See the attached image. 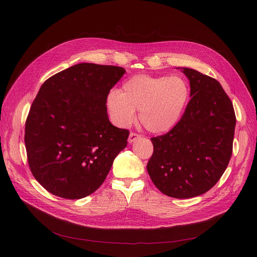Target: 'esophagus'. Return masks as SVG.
Listing matches in <instances>:
<instances>
[{
	"label": "esophagus",
	"mask_w": 257,
	"mask_h": 257,
	"mask_svg": "<svg viewBox=\"0 0 257 257\" xmlns=\"http://www.w3.org/2000/svg\"><path fill=\"white\" fill-rule=\"evenodd\" d=\"M140 138H141V134L136 133V132H130L128 142H129V143H133L134 141H137V140H138V139H140Z\"/></svg>",
	"instance_id": "34e87169"
}]
</instances>
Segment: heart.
<instances>
[{
    "label": "heart",
    "instance_id": "obj_1",
    "mask_svg": "<svg viewBox=\"0 0 257 257\" xmlns=\"http://www.w3.org/2000/svg\"><path fill=\"white\" fill-rule=\"evenodd\" d=\"M190 86L180 76L136 75L106 98V107L119 127H128L140 110L142 125L150 132L165 133L176 125L190 99Z\"/></svg>",
    "mask_w": 257,
    "mask_h": 257
}]
</instances>
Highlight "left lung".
Segmentation results:
<instances>
[{"mask_svg": "<svg viewBox=\"0 0 257 257\" xmlns=\"http://www.w3.org/2000/svg\"><path fill=\"white\" fill-rule=\"evenodd\" d=\"M191 100L169 132L152 138L147 171L158 190L187 199L208 192L227 169L232 154L236 117L231 100L215 79L183 67Z\"/></svg>", "mask_w": 257, "mask_h": 257, "instance_id": "1", "label": "left lung"}]
</instances>
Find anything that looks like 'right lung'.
Segmentation results:
<instances>
[{
    "mask_svg": "<svg viewBox=\"0 0 257 257\" xmlns=\"http://www.w3.org/2000/svg\"><path fill=\"white\" fill-rule=\"evenodd\" d=\"M125 72L78 63L40 87L26 119L25 146L31 173L51 194L71 200L89 196L126 148L129 130L113 126L106 107Z\"/></svg>",
    "mask_w": 257,
    "mask_h": 257,
    "instance_id": "1",
    "label": "right lung"
}]
</instances>
